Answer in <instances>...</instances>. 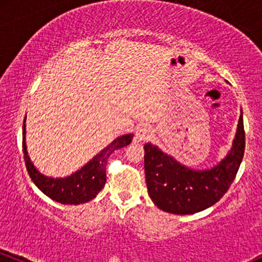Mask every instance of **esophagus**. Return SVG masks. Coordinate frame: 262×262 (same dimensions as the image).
<instances>
[{
    "instance_id": "1",
    "label": "esophagus",
    "mask_w": 262,
    "mask_h": 262,
    "mask_svg": "<svg viewBox=\"0 0 262 262\" xmlns=\"http://www.w3.org/2000/svg\"><path fill=\"white\" fill-rule=\"evenodd\" d=\"M136 136H137V139L139 140V142H145V140H148L149 138L153 136V129H151L149 125L143 124L137 128Z\"/></svg>"
}]
</instances>
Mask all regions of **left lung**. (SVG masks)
Returning a JSON list of instances; mask_svg holds the SVG:
<instances>
[{
    "label": "left lung",
    "mask_w": 262,
    "mask_h": 262,
    "mask_svg": "<svg viewBox=\"0 0 262 262\" xmlns=\"http://www.w3.org/2000/svg\"><path fill=\"white\" fill-rule=\"evenodd\" d=\"M245 150L243 111L231 149L216 165L192 169L151 143L144 144L148 194L160 210L177 215L195 214L210 208L229 190Z\"/></svg>",
    "instance_id": "obj_1"
}]
</instances>
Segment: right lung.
Here are the masks:
<instances>
[{
  "label": "right lung",
  "mask_w": 262,
  "mask_h": 262,
  "mask_svg": "<svg viewBox=\"0 0 262 262\" xmlns=\"http://www.w3.org/2000/svg\"><path fill=\"white\" fill-rule=\"evenodd\" d=\"M25 123L26 118L24 122V132H22V136H24L22 144H24L25 163L31 179L43 194L57 203L67 204V205H78V204L88 203L94 199L105 185V180H107L105 168H107L109 155L117 149L130 144L133 139V134H124V136L118 137L77 171L64 178H52L46 177L45 174L38 171L28 155L27 145H26Z\"/></svg>",
  "instance_id": "right-lung-1"
}]
</instances>
